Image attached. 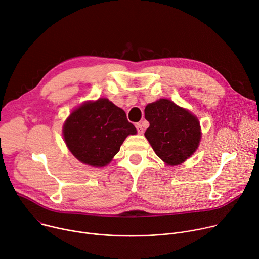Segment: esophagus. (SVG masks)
<instances>
[{
  "mask_svg": "<svg viewBox=\"0 0 259 259\" xmlns=\"http://www.w3.org/2000/svg\"><path fill=\"white\" fill-rule=\"evenodd\" d=\"M135 127H136V129H137V132H138L139 134H142V133H143V128H142L141 124L137 123V124H135Z\"/></svg>",
  "mask_w": 259,
  "mask_h": 259,
  "instance_id": "1",
  "label": "esophagus"
}]
</instances>
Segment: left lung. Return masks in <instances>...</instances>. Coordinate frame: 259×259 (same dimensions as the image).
<instances>
[{
  "label": "left lung",
  "mask_w": 259,
  "mask_h": 259,
  "mask_svg": "<svg viewBox=\"0 0 259 259\" xmlns=\"http://www.w3.org/2000/svg\"><path fill=\"white\" fill-rule=\"evenodd\" d=\"M145 119L150 127L144 135L157 156L167 165H178L194 154L201 139L200 123L189 110L171 100L147 104Z\"/></svg>",
  "instance_id": "left-lung-1"
}]
</instances>
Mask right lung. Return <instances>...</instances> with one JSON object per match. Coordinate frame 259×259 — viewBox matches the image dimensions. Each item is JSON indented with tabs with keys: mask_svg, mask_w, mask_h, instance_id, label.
I'll list each match as a JSON object with an SVG mask.
<instances>
[{
	"mask_svg": "<svg viewBox=\"0 0 259 259\" xmlns=\"http://www.w3.org/2000/svg\"><path fill=\"white\" fill-rule=\"evenodd\" d=\"M135 133L124 110L106 98L82 104L63 126L64 140L71 154L93 167L107 165L125 138Z\"/></svg>",
	"mask_w": 259,
	"mask_h": 259,
	"instance_id": "1",
	"label": "right lung"
}]
</instances>
